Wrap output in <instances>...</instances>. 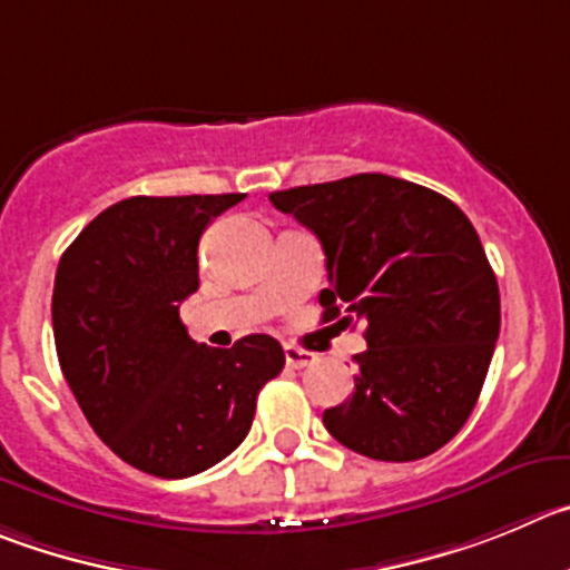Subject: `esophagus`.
I'll list each match as a JSON object with an SVG mask.
<instances>
[{
    "label": "esophagus",
    "mask_w": 570,
    "mask_h": 570,
    "mask_svg": "<svg viewBox=\"0 0 570 570\" xmlns=\"http://www.w3.org/2000/svg\"><path fill=\"white\" fill-rule=\"evenodd\" d=\"M284 357H286V365H289V368H306V365H312L317 360L312 351H303V348H297V345H286Z\"/></svg>",
    "instance_id": "esophagus-1"
}]
</instances>
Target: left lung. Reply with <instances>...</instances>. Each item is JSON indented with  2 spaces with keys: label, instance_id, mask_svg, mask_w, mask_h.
I'll return each instance as SVG.
<instances>
[{
  "label": "left lung",
  "instance_id": "left-lung-1",
  "mask_svg": "<svg viewBox=\"0 0 570 570\" xmlns=\"http://www.w3.org/2000/svg\"><path fill=\"white\" fill-rule=\"evenodd\" d=\"M326 253L323 323H363L368 348L323 424L376 461L435 453L470 419L501 332V292L459 205L407 179L357 174L275 190Z\"/></svg>",
  "mask_w": 570,
  "mask_h": 570
}]
</instances>
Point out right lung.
Here are the masks:
<instances>
[{
	"mask_svg": "<svg viewBox=\"0 0 570 570\" xmlns=\"http://www.w3.org/2000/svg\"><path fill=\"white\" fill-rule=\"evenodd\" d=\"M244 194L131 196L95 216L58 261L52 334L69 391L98 439L157 478L219 464L249 433L258 391L284 368L269 334L233 348L188 337L199 238Z\"/></svg>",
	"mask_w": 570,
	"mask_h": 570,
	"instance_id": "1",
	"label": "right lung"
}]
</instances>
